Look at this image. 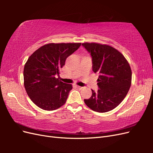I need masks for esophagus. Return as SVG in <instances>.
<instances>
[{"label": "esophagus", "instance_id": "34e87169", "mask_svg": "<svg viewBox=\"0 0 153 153\" xmlns=\"http://www.w3.org/2000/svg\"><path fill=\"white\" fill-rule=\"evenodd\" d=\"M76 87L78 88V89H82V87H80V86H78V85H76Z\"/></svg>", "mask_w": 153, "mask_h": 153}]
</instances>
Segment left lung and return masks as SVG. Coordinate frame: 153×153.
<instances>
[{
  "label": "left lung",
  "mask_w": 153,
  "mask_h": 153,
  "mask_svg": "<svg viewBox=\"0 0 153 153\" xmlns=\"http://www.w3.org/2000/svg\"><path fill=\"white\" fill-rule=\"evenodd\" d=\"M92 57V70L100 74L99 89H92L89 99L84 100L88 107L95 112H106L115 108L126 97L131 84V69L124 55L106 45L82 43Z\"/></svg>",
  "instance_id": "8db88e82"
}]
</instances>
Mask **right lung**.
I'll return each instance as SVG.
<instances>
[{"mask_svg":"<svg viewBox=\"0 0 153 153\" xmlns=\"http://www.w3.org/2000/svg\"><path fill=\"white\" fill-rule=\"evenodd\" d=\"M81 43H49L42 46L27 60L24 69V86L30 100L45 110L57 109L66 103L72 85L57 78L68 57Z\"/></svg>","mask_w":153,"mask_h":153,"instance_id":"right-lung-1","label":"right lung"}]
</instances>
